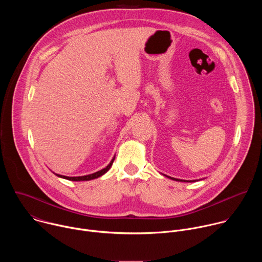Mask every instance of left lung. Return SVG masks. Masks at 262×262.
Returning a JSON list of instances; mask_svg holds the SVG:
<instances>
[{
  "instance_id": "8db88e82",
  "label": "left lung",
  "mask_w": 262,
  "mask_h": 262,
  "mask_svg": "<svg viewBox=\"0 0 262 262\" xmlns=\"http://www.w3.org/2000/svg\"><path fill=\"white\" fill-rule=\"evenodd\" d=\"M169 178H171V179H173V180H176V181H186V180H181V179H176V178H172V177H170V176H168Z\"/></svg>"
}]
</instances>
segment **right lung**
<instances>
[{"instance_id": "obj_1", "label": "right lung", "mask_w": 262, "mask_h": 262, "mask_svg": "<svg viewBox=\"0 0 262 262\" xmlns=\"http://www.w3.org/2000/svg\"><path fill=\"white\" fill-rule=\"evenodd\" d=\"M115 158L111 161V163L103 169H101L100 171H97L95 173H92V174H89V175H84V176H76V177H69V176H63V175H59V174H56L57 176L61 177V178H64V179H67V180H72V181H86V180H91V179H94V178H97V177H100L101 175H103L104 173H106L108 171V169L112 167V165H113V162H114Z\"/></svg>"}]
</instances>
